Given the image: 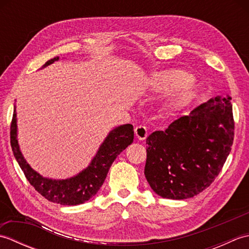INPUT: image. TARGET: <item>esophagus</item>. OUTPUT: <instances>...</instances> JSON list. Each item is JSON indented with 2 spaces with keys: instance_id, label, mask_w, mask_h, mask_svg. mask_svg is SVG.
I'll return each instance as SVG.
<instances>
[{
  "instance_id": "1",
  "label": "esophagus",
  "mask_w": 249,
  "mask_h": 249,
  "mask_svg": "<svg viewBox=\"0 0 249 249\" xmlns=\"http://www.w3.org/2000/svg\"><path fill=\"white\" fill-rule=\"evenodd\" d=\"M135 135L138 140H140V141L145 140L147 137L146 127H144V126H137V127L135 128Z\"/></svg>"
}]
</instances>
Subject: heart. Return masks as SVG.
Returning a JSON list of instances; mask_svg holds the SVG:
<instances>
[{"label": "heart", "instance_id": "obj_1", "mask_svg": "<svg viewBox=\"0 0 249 249\" xmlns=\"http://www.w3.org/2000/svg\"><path fill=\"white\" fill-rule=\"evenodd\" d=\"M194 81L190 73L181 70H170L153 73L145 83L146 91L153 94H166L178 88L163 100L160 107V116L171 119L192 103L195 91L189 87Z\"/></svg>", "mask_w": 249, "mask_h": 249}]
</instances>
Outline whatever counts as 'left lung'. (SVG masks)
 I'll return each instance as SVG.
<instances>
[{"mask_svg":"<svg viewBox=\"0 0 249 249\" xmlns=\"http://www.w3.org/2000/svg\"><path fill=\"white\" fill-rule=\"evenodd\" d=\"M234 121L231 97L216 96L146 138L144 174L162 198L183 200L214 182L231 151Z\"/></svg>","mask_w":249,"mask_h":249,"instance_id":"obj_1","label":"left lung"}]
</instances>
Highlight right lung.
I'll return each mask as SVG.
<instances>
[{
	"mask_svg": "<svg viewBox=\"0 0 249 249\" xmlns=\"http://www.w3.org/2000/svg\"><path fill=\"white\" fill-rule=\"evenodd\" d=\"M55 61H59V56L46 62L41 68H45ZM17 136V113L15 106L12 125H10V144H12L14 156L20 168L22 169L25 178L35 190L51 202L62 205H78L87 202L97 194L115 158L121 152L133 143L134 127L131 124H125L113 128L106 137L89 165L77 176L65 179L44 178L36 172L24 160L20 151Z\"/></svg>",
	"mask_w": 249,
	"mask_h": 249,
	"instance_id": "add662e5",
	"label": "right lung"
}]
</instances>
